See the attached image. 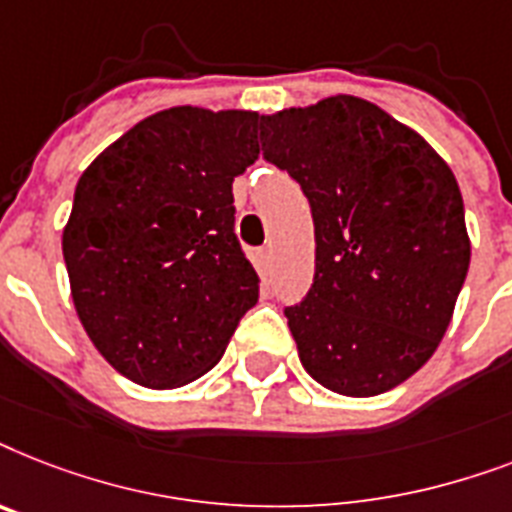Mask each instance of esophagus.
Returning <instances> with one entry per match:
<instances>
[{
  "instance_id": "obj_1",
  "label": "esophagus",
  "mask_w": 512,
  "mask_h": 512,
  "mask_svg": "<svg viewBox=\"0 0 512 512\" xmlns=\"http://www.w3.org/2000/svg\"><path fill=\"white\" fill-rule=\"evenodd\" d=\"M259 267H261V275H269V269H272V248H261L259 251Z\"/></svg>"
}]
</instances>
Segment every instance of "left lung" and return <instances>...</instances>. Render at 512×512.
Wrapping results in <instances>:
<instances>
[{"mask_svg":"<svg viewBox=\"0 0 512 512\" xmlns=\"http://www.w3.org/2000/svg\"><path fill=\"white\" fill-rule=\"evenodd\" d=\"M264 161L314 219V282L285 317L317 383L375 396L415 375L447 333L470 264L463 195L418 132L338 94L261 116Z\"/></svg>","mask_w":512,"mask_h":512,"instance_id":"left-lung-1","label":"left lung"}]
</instances>
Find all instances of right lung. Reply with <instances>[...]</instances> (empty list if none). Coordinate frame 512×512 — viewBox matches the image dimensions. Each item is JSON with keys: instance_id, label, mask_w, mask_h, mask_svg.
<instances>
[{"instance_id": "obj_1", "label": "right lung", "mask_w": 512, "mask_h": 512, "mask_svg": "<svg viewBox=\"0 0 512 512\" xmlns=\"http://www.w3.org/2000/svg\"><path fill=\"white\" fill-rule=\"evenodd\" d=\"M259 113L169 108L81 174L63 256L81 325L145 388H177L222 359L259 301L235 235L232 182L259 158Z\"/></svg>"}]
</instances>
